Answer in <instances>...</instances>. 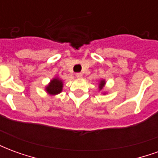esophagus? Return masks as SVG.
<instances>
[{"label": "esophagus", "mask_w": 158, "mask_h": 158, "mask_svg": "<svg viewBox=\"0 0 158 158\" xmlns=\"http://www.w3.org/2000/svg\"><path fill=\"white\" fill-rule=\"evenodd\" d=\"M75 75L77 78H82L83 74L81 73H75Z\"/></svg>", "instance_id": "esophagus-1"}]
</instances>
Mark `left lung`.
Listing matches in <instances>:
<instances>
[{"mask_svg":"<svg viewBox=\"0 0 158 158\" xmlns=\"http://www.w3.org/2000/svg\"><path fill=\"white\" fill-rule=\"evenodd\" d=\"M105 84H106V83H105V80H102V81L100 82V85H99L100 89H102L103 87H104V85H105Z\"/></svg>","mask_w":158,"mask_h":158,"instance_id":"obj_1","label":"left lung"}]
</instances>
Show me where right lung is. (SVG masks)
<instances>
[{
	"instance_id": "obj_1",
	"label": "right lung",
	"mask_w": 158,
	"mask_h": 158,
	"mask_svg": "<svg viewBox=\"0 0 158 158\" xmlns=\"http://www.w3.org/2000/svg\"><path fill=\"white\" fill-rule=\"evenodd\" d=\"M62 81L61 79L55 78L51 81V83L49 84L48 85L46 86L45 90L48 92L50 95H56L61 93L62 90Z\"/></svg>"
}]
</instances>
